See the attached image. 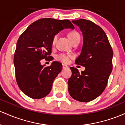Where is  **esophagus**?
Listing matches in <instances>:
<instances>
[{"instance_id": "1", "label": "esophagus", "mask_w": 125, "mask_h": 125, "mask_svg": "<svg viewBox=\"0 0 125 125\" xmlns=\"http://www.w3.org/2000/svg\"><path fill=\"white\" fill-rule=\"evenodd\" d=\"M68 68V66H67V65H65V64H62V68L64 69V68Z\"/></svg>"}]
</instances>
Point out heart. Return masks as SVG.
<instances>
[{"label":"heart","instance_id":"1","mask_svg":"<svg viewBox=\"0 0 125 125\" xmlns=\"http://www.w3.org/2000/svg\"><path fill=\"white\" fill-rule=\"evenodd\" d=\"M57 36L58 35H54V37H53L52 40V44L54 45L55 44V42L57 41ZM68 36L69 38V39L72 42V43L74 41L77 40L78 38H80V37L79 34L77 32L75 31H71L68 34ZM71 57V55H68V54H60L57 56L56 58H57V60L61 61L63 63H67L69 62L70 58Z\"/></svg>","mask_w":125,"mask_h":125}]
</instances>
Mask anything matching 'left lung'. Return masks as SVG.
Returning a JSON list of instances; mask_svg holds the SVG:
<instances>
[{
    "instance_id": "1",
    "label": "left lung",
    "mask_w": 125,
    "mask_h": 125,
    "mask_svg": "<svg viewBox=\"0 0 125 125\" xmlns=\"http://www.w3.org/2000/svg\"><path fill=\"white\" fill-rule=\"evenodd\" d=\"M80 28L83 36V45L77 64L85 67L80 73L70 67L72 75L68 79V92L75 100L89 102L103 92L112 71L113 50L107 35L102 28L84 19L73 21Z\"/></svg>"
}]
</instances>
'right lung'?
Wrapping results in <instances>:
<instances>
[{"mask_svg":"<svg viewBox=\"0 0 125 125\" xmlns=\"http://www.w3.org/2000/svg\"><path fill=\"white\" fill-rule=\"evenodd\" d=\"M65 28L74 29L69 20L42 18L33 22L19 36L14 55L15 75L19 89L29 97L42 99L51 92L62 64L53 61L45 67L41 60L52 58L53 37Z\"/></svg>","mask_w":125,"mask_h":125,"instance_id":"right-lung-1","label":"right lung"}]
</instances>
